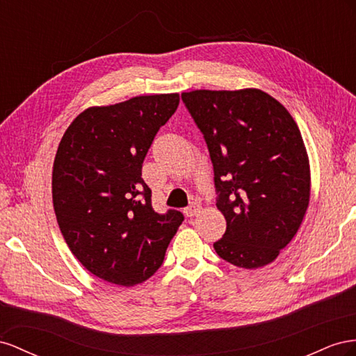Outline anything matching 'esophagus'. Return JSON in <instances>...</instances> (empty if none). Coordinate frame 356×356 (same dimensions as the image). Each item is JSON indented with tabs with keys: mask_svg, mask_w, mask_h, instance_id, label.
<instances>
[{
	"mask_svg": "<svg viewBox=\"0 0 356 356\" xmlns=\"http://www.w3.org/2000/svg\"><path fill=\"white\" fill-rule=\"evenodd\" d=\"M200 210H201V206H200V204H197V202H192V204H191L189 207H186V209L184 210V213H185V216L192 218V216L198 215Z\"/></svg>",
	"mask_w": 356,
	"mask_h": 356,
	"instance_id": "esophagus-1",
	"label": "esophagus"
}]
</instances>
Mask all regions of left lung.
Masks as SVG:
<instances>
[{"label":"left lung","mask_w":356,"mask_h":356,"mask_svg":"<svg viewBox=\"0 0 356 356\" xmlns=\"http://www.w3.org/2000/svg\"><path fill=\"white\" fill-rule=\"evenodd\" d=\"M181 99L204 134L216 207L227 220L213 248L240 268L268 266L297 234L310 201V161L297 122L257 88L195 89Z\"/></svg>","instance_id":"1"}]
</instances>
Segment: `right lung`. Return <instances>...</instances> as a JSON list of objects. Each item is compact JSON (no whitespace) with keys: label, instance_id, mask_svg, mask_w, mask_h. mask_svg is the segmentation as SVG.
Masks as SVG:
<instances>
[{"label":"right lung","instance_id":"1","mask_svg":"<svg viewBox=\"0 0 356 356\" xmlns=\"http://www.w3.org/2000/svg\"><path fill=\"white\" fill-rule=\"evenodd\" d=\"M177 92L138 95L83 110L54 161L52 198L60 232L94 276L119 286L161 267L184 215L152 209L141 167L158 129L175 115Z\"/></svg>","mask_w":356,"mask_h":356}]
</instances>
